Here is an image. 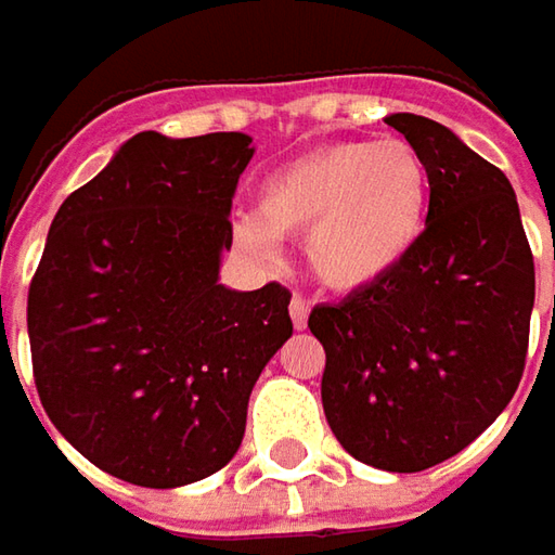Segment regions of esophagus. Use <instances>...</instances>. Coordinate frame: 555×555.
I'll return each mask as SVG.
<instances>
[{"label": "esophagus", "instance_id": "esophagus-1", "mask_svg": "<svg viewBox=\"0 0 555 555\" xmlns=\"http://www.w3.org/2000/svg\"><path fill=\"white\" fill-rule=\"evenodd\" d=\"M289 318H293V327L296 331H306L309 327V302L302 296H293L289 299Z\"/></svg>", "mask_w": 555, "mask_h": 555}]
</instances>
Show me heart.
Masks as SVG:
<instances>
[{
    "instance_id": "1",
    "label": "heart",
    "mask_w": 555,
    "mask_h": 555,
    "mask_svg": "<svg viewBox=\"0 0 555 555\" xmlns=\"http://www.w3.org/2000/svg\"><path fill=\"white\" fill-rule=\"evenodd\" d=\"M429 197V169L414 144L336 141L271 169L256 191V216L241 219L234 234L259 259L278 256V237L306 234L314 281L358 293L411 259Z\"/></svg>"
}]
</instances>
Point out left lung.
Here are the masks:
<instances>
[{
	"mask_svg": "<svg viewBox=\"0 0 555 555\" xmlns=\"http://www.w3.org/2000/svg\"><path fill=\"white\" fill-rule=\"evenodd\" d=\"M433 182L411 259L376 287L314 306L321 401L336 441L386 473L460 454L519 389L534 259L513 184L436 119L392 114Z\"/></svg>",
	"mask_w": 555,
	"mask_h": 555,
	"instance_id": "obj_1",
	"label": "left lung"
}]
</instances>
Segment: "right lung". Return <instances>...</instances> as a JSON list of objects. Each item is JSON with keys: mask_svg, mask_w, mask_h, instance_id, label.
<instances>
[{"mask_svg": "<svg viewBox=\"0 0 555 555\" xmlns=\"http://www.w3.org/2000/svg\"><path fill=\"white\" fill-rule=\"evenodd\" d=\"M244 132H139L61 203L27 296L36 392L98 469L179 488L237 454L289 289L219 284Z\"/></svg>", "mask_w": 555, "mask_h": 555, "instance_id": "1", "label": "right lung"}]
</instances>
